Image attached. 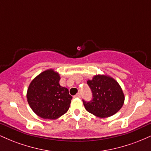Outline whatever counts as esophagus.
<instances>
[{
    "label": "esophagus",
    "instance_id": "34e87169",
    "mask_svg": "<svg viewBox=\"0 0 151 151\" xmlns=\"http://www.w3.org/2000/svg\"><path fill=\"white\" fill-rule=\"evenodd\" d=\"M74 97H77V98H81V94H80V93H77V94H76L75 96H74Z\"/></svg>",
    "mask_w": 151,
    "mask_h": 151
}]
</instances>
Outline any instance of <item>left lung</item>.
<instances>
[{
    "label": "left lung",
    "mask_w": 151,
    "mask_h": 151,
    "mask_svg": "<svg viewBox=\"0 0 151 151\" xmlns=\"http://www.w3.org/2000/svg\"><path fill=\"white\" fill-rule=\"evenodd\" d=\"M92 99H83L86 110L100 118L111 116L120 110L124 102V94L121 86L113 78L96 75L87 81Z\"/></svg>",
    "instance_id": "8db88e82"
}]
</instances>
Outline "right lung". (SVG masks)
Masks as SVG:
<instances>
[{"label": "right lung", "mask_w": 151, "mask_h": 151, "mask_svg": "<svg viewBox=\"0 0 151 151\" xmlns=\"http://www.w3.org/2000/svg\"><path fill=\"white\" fill-rule=\"evenodd\" d=\"M58 73L48 70L31 81L27 92L32 110L45 119H56L70 108L72 96L67 88L60 85Z\"/></svg>", "instance_id": "right-lung-1"}]
</instances>
